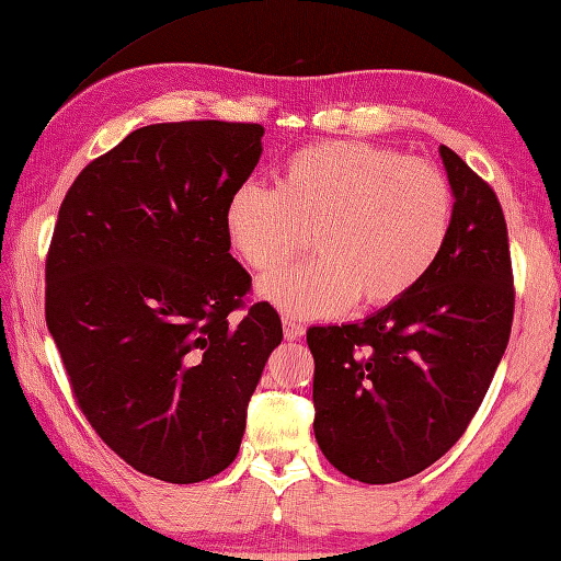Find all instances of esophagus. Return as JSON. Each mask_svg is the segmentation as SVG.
Instances as JSON below:
<instances>
[{"mask_svg":"<svg viewBox=\"0 0 561 561\" xmlns=\"http://www.w3.org/2000/svg\"><path fill=\"white\" fill-rule=\"evenodd\" d=\"M283 334L288 341H297L305 334V327L300 322H295L293 317H283Z\"/></svg>","mask_w":561,"mask_h":561,"instance_id":"esophagus-1","label":"esophagus"}]
</instances>
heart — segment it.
<instances>
[{"instance_id":"heart-1","label":"heart","mask_w":561,"mask_h":561,"mask_svg":"<svg viewBox=\"0 0 561 561\" xmlns=\"http://www.w3.org/2000/svg\"><path fill=\"white\" fill-rule=\"evenodd\" d=\"M453 222V186L426 159L390 147L331 140L297 150L278 186L247 181L227 201L225 227L247 266L268 273L310 244L319 256L259 283L290 317L324 319L356 300L390 305L426 278Z\"/></svg>"}]
</instances>
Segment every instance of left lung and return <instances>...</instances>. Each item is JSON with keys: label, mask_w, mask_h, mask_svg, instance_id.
Instances as JSON below:
<instances>
[{"label": "left lung", "mask_w": 561, "mask_h": 561, "mask_svg": "<svg viewBox=\"0 0 561 561\" xmlns=\"http://www.w3.org/2000/svg\"><path fill=\"white\" fill-rule=\"evenodd\" d=\"M450 234L414 290L356 324L312 327L314 438L365 484L424 472L448 453L491 385L513 322L504 210L484 179L440 145Z\"/></svg>", "instance_id": "1"}]
</instances>
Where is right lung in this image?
I'll return each instance as SVG.
<instances>
[{
	"label": "right lung",
	"instance_id": "obj_1",
	"mask_svg": "<svg viewBox=\"0 0 561 561\" xmlns=\"http://www.w3.org/2000/svg\"><path fill=\"white\" fill-rule=\"evenodd\" d=\"M259 123L133 130L82 169L45 261V322L79 409L137 472L171 484L220 474L280 344L230 254L227 201L259 164Z\"/></svg>",
	"mask_w": 561,
	"mask_h": 561
}]
</instances>
